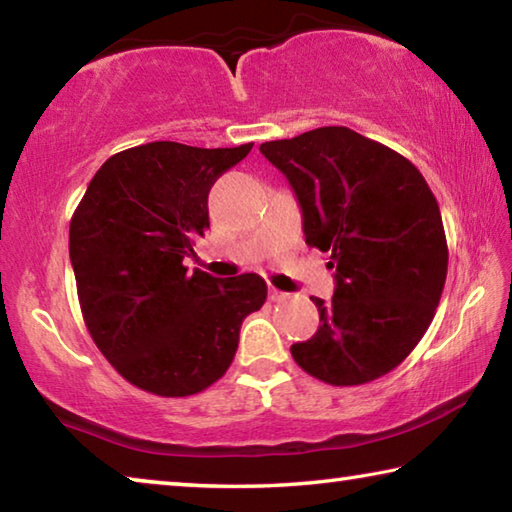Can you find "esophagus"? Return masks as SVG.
Here are the masks:
<instances>
[{
  "instance_id": "1",
  "label": "esophagus",
  "mask_w": 512,
  "mask_h": 512,
  "mask_svg": "<svg viewBox=\"0 0 512 512\" xmlns=\"http://www.w3.org/2000/svg\"><path fill=\"white\" fill-rule=\"evenodd\" d=\"M268 298H271L273 302H282V300L289 298V293H284V291H280V289L271 287V289H268Z\"/></svg>"
}]
</instances>
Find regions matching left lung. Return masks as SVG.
I'll use <instances>...</instances> for the list:
<instances>
[{"mask_svg": "<svg viewBox=\"0 0 512 512\" xmlns=\"http://www.w3.org/2000/svg\"><path fill=\"white\" fill-rule=\"evenodd\" d=\"M287 176L309 246L332 253L334 298L293 343L298 366L325 384L359 386L409 357L431 325L447 277L443 219L427 180L388 146L345 126L264 142Z\"/></svg>", "mask_w": 512, "mask_h": 512, "instance_id": "8db88e82", "label": "left lung"}]
</instances>
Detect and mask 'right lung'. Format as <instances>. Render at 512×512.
<instances>
[{
    "label": "right lung",
    "instance_id": "right-lung-1",
    "mask_svg": "<svg viewBox=\"0 0 512 512\" xmlns=\"http://www.w3.org/2000/svg\"><path fill=\"white\" fill-rule=\"evenodd\" d=\"M250 149L133 146L101 164L76 207L69 259L83 320L112 368L142 391H205L235 359L244 318L264 305L259 275L221 280L183 264L210 228L216 178Z\"/></svg>",
    "mask_w": 512,
    "mask_h": 512
}]
</instances>
